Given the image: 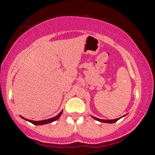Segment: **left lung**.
<instances>
[{
	"label": "left lung",
	"mask_w": 155,
	"mask_h": 155,
	"mask_svg": "<svg viewBox=\"0 0 155 155\" xmlns=\"http://www.w3.org/2000/svg\"><path fill=\"white\" fill-rule=\"evenodd\" d=\"M126 115H124V116L120 117V118H116V119H113V120H103V119H100V118H96V117L92 116V115H91V116H92V118L94 119V120L100 121V122H101V123H106V124H113V123H115V122H116V121H118V120H119V119L121 118H123V117L126 116Z\"/></svg>",
	"instance_id": "left-lung-1"
}]
</instances>
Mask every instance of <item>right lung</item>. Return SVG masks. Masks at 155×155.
Masks as SVG:
<instances>
[{"label":"right lung","mask_w":155,"mask_h":155,"mask_svg":"<svg viewBox=\"0 0 155 155\" xmlns=\"http://www.w3.org/2000/svg\"><path fill=\"white\" fill-rule=\"evenodd\" d=\"M63 113V110H61L59 114H58L56 116L53 117V118H49V119H46V120H38V121H36V120H29V119H27V118H24V117H22L20 115V117H21V118L24 119L25 120H27L29 121V122L31 123L32 124L34 125H36V126H40V125H45V124H50V123H52V122H54V121L57 120L60 117H61V114H62Z\"/></svg>","instance_id":"obj_1"}]
</instances>
